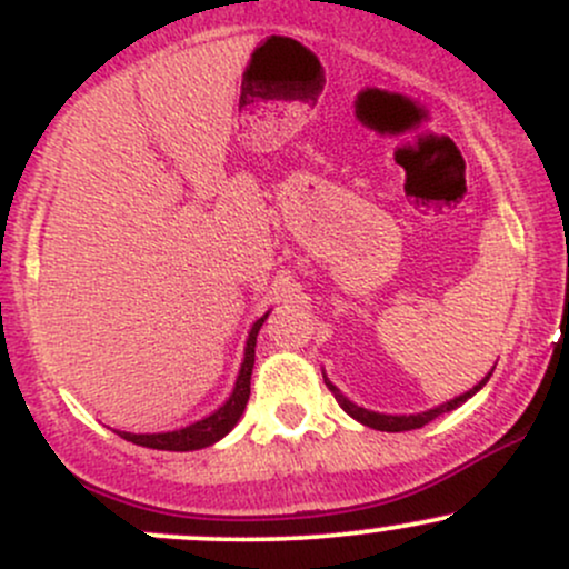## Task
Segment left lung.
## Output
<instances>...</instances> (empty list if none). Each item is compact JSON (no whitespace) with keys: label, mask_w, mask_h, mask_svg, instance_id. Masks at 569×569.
Returning <instances> with one entry per match:
<instances>
[{"label":"left lung","mask_w":569,"mask_h":569,"mask_svg":"<svg viewBox=\"0 0 569 569\" xmlns=\"http://www.w3.org/2000/svg\"><path fill=\"white\" fill-rule=\"evenodd\" d=\"M489 377H492V371H489V375H487L485 380H481L479 385H473L471 390H466V393H462V396L449 398V401H443V403H439V407H433V409H428V411H417V415H382V411L363 409V407H358V403H352L348 396L339 393L337 385H331L329 377H326V375H323V382H326V388H329L331 393H335L339 407L348 411L352 420H358V422H361V426H369V428H375V430H388V433H401V430H415V428L428 426L430 420H436V417L443 415V411H452V409L460 407V403H466L468 398L476 396L481 388H485Z\"/></svg>","instance_id":"8db88e82"}]
</instances>
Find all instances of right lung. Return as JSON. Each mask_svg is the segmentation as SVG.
I'll return each mask as SVG.
<instances>
[{
  "label": "right lung",
  "mask_w": 569,
  "mask_h": 569,
  "mask_svg": "<svg viewBox=\"0 0 569 569\" xmlns=\"http://www.w3.org/2000/svg\"><path fill=\"white\" fill-rule=\"evenodd\" d=\"M270 312H264L257 323L251 326L246 339V352H243V363H240V375L234 380L232 396L227 398L224 403L217 411H211L202 420L192 422V426L179 428V430H168V433H126L120 430V436L126 441L139 443V447H149V449H162V452H192V449H202L211 447L219 439H224L230 430L238 426V420L243 417L248 396H251V371H253V348H257V335L262 329V323L267 321Z\"/></svg>",
  "instance_id": "right-lung-1"
}]
</instances>
